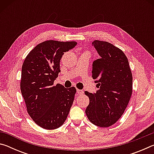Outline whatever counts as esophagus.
Here are the masks:
<instances>
[{
	"label": "esophagus",
	"instance_id": "34e87169",
	"mask_svg": "<svg viewBox=\"0 0 154 154\" xmlns=\"http://www.w3.org/2000/svg\"><path fill=\"white\" fill-rule=\"evenodd\" d=\"M77 92L78 94H82L83 93V90H79V89H77Z\"/></svg>",
	"mask_w": 154,
	"mask_h": 154
}]
</instances>
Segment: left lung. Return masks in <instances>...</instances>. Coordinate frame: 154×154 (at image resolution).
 Masks as SVG:
<instances>
[{
    "instance_id": "8db88e82",
    "label": "left lung",
    "mask_w": 154,
    "mask_h": 154,
    "mask_svg": "<svg viewBox=\"0 0 154 154\" xmlns=\"http://www.w3.org/2000/svg\"><path fill=\"white\" fill-rule=\"evenodd\" d=\"M92 45L100 56L94 61L92 78L99 90L87 91L90 99L85 113L93 124L102 128L114 124L127 107L132 93V75L123 51L106 41L95 40Z\"/></svg>"
}]
</instances>
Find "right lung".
I'll return each mask as SVG.
<instances>
[{
    "label": "right lung",
    "mask_w": 154,
    "mask_h": 154,
    "mask_svg": "<svg viewBox=\"0 0 154 154\" xmlns=\"http://www.w3.org/2000/svg\"><path fill=\"white\" fill-rule=\"evenodd\" d=\"M76 45V41H43L29 52L23 63L21 92L28 113L44 129L60 127L73 103L75 88L66 89L60 83L54 85V82L60 72L62 55Z\"/></svg>",
    "instance_id": "1"
}]
</instances>
